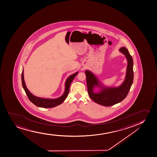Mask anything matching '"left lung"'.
Listing matches in <instances>:
<instances>
[{
	"mask_svg": "<svg viewBox=\"0 0 157 157\" xmlns=\"http://www.w3.org/2000/svg\"><path fill=\"white\" fill-rule=\"evenodd\" d=\"M120 51L125 55L128 62L125 81L121 86L117 88H105L103 86L101 91L95 94L93 92L94 87L98 86L101 87L100 83L92 72L88 71H86L85 72L89 95L94 102L101 105L110 106L121 102L127 97L132 85L134 79L132 57L125 47L121 48Z\"/></svg>",
	"mask_w": 157,
	"mask_h": 157,
	"instance_id": "1",
	"label": "left lung"
}]
</instances>
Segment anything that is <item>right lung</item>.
Masks as SVG:
<instances>
[{"instance_id":"right-lung-1","label":"right lung","mask_w":157,"mask_h":157,"mask_svg":"<svg viewBox=\"0 0 157 157\" xmlns=\"http://www.w3.org/2000/svg\"><path fill=\"white\" fill-rule=\"evenodd\" d=\"M78 74V72L75 73L74 74L71 75L69 76L67 80L66 81L65 83V90L64 92V94L62 97L59 98L58 99H43L40 98L38 97H35L31 93H30V91H29L28 89L27 88L25 84V80H24V77H23V71L22 72V75H21V80H22V84L23 86V89L25 92V94L28 97V99L29 100L33 103L34 105L37 106L38 107H41L43 108H54L55 106L62 104L64 100H65L66 98H67L69 92V88L71 86V83L72 80L74 79V78L76 77V75Z\"/></svg>"}]
</instances>
